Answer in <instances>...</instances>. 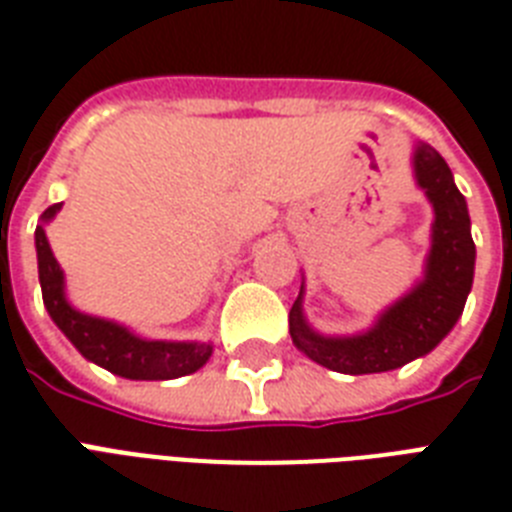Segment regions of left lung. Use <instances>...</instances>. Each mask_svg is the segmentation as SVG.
Here are the masks:
<instances>
[{
	"label": "left lung",
	"instance_id": "left-lung-1",
	"mask_svg": "<svg viewBox=\"0 0 512 512\" xmlns=\"http://www.w3.org/2000/svg\"><path fill=\"white\" fill-rule=\"evenodd\" d=\"M412 169L433 206L431 253L423 280L359 335L314 333L301 306L304 285L290 309V338L296 349L327 370L346 375L396 370L436 349L463 314L476 264L468 206L447 161L431 145L420 142L415 147Z\"/></svg>",
	"mask_w": 512,
	"mask_h": 512
}]
</instances>
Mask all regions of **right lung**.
Instances as JSON below:
<instances>
[{"instance_id":"add662e5","label":"right lung","mask_w":512,"mask_h":512,"mask_svg":"<svg viewBox=\"0 0 512 512\" xmlns=\"http://www.w3.org/2000/svg\"><path fill=\"white\" fill-rule=\"evenodd\" d=\"M63 203L49 206L42 214L47 224L60 211ZM44 224L36 227V259H39V282L49 317L65 338L94 365L105 367L113 375L129 380H171L190 375L206 365L214 346L198 341H147L126 330L124 325L100 320L92 314L73 309L65 298L63 269L52 256V248L44 235Z\"/></svg>"}]
</instances>
